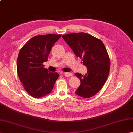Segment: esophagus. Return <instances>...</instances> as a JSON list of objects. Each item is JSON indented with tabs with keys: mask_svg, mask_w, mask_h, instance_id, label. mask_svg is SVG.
I'll list each match as a JSON object with an SVG mask.
<instances>
[{
	"mask_svg": "<svg viewBox=\"0 0 133 133\" xmlns=\"http://www.w3.org/2000/svg\"><path fill=\"white\" fill-rule=\"evenodd\" d=\"M64 75L66 77H71L72 75V74L71 72H65L64 73Z\"/></svg>",
	"mask_w": 133,
	"mask_h": 133,
	"instance_id": "obj_1",
	"label": "esophagus"
}]
</instances>
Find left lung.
Listing matches in <instances>:
<instances>
[{"instance_id": "1", "label": "left lung", "mask_w": 133, "mask_h": 133, "mask_svg": "<svg viewBox=\"0 0 133 133\" xmlns=\"http://www.w3.org/2000/svg\"><path fill=\"white\" fill-rule=\"evenodd\" d=\"M62 38L88 70L84 75L75 74L81 81L75 94L84 98L93 97L102 88L109 74L110 61L105 46L100 39L85 32L70 33Z\"/></svg>"}]
</instances>
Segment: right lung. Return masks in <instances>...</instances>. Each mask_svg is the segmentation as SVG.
Segmentation results:
<instances>
[{"mask_svg":"<svg viewBox=\"0 0 133 133\" xmlns=\"http://www.w3.org/2000/svg\"><path fill=\"white\" fill-rule=\"evenodd\" d=\"M61 36L51 34L34 36L20 50L17 72L24 90L32 97L50 94L59 77L58 73L49 72L43 63L48 61L51 50Z\"/></svg>","mask_w":133,"mask_h":133,"instance_id":"right-lung-1","label":"right lung"}]
</instances>
